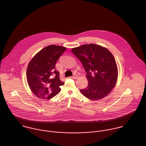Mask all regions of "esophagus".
Segmentation results:
<instances>
[{
    "instance_id": "esophagus-1",
    "label": "esophagus",
    "mask_w": 146,
    "mask_h": 146,
    "mask_svg": "<svg viewBox=\"0 0 146 146\" xmlns=\"http://www.w3.org/2000/svg\"><path fill=\"white\" fill-rule=\"evenodd\" d=\"M71 78H72V79H76L77 78H78V76L77 75H74V76H72V77H71Z\"/></svg>"
}]
</instances>
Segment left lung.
Wrapping results in <instances>:
<instances>
[{
  "label": "left lung",
  "instance_id": "8db88e82",
  "mask_svg": "<svg viewBox=\"0 0 146 146\" xmlns=\"http://www.w3.org/2000/svg\"><path fill=\"white\" fill-rule=\"evenodd\" d=\"M87 72L88 86L80 90L85 97L96 100L106 96L114 87L118 76L114 57L100 45L86 44L72 49Z\"/></svg>",
  "mask_w": 146,
  "mask_h": 146
}]
</instances>
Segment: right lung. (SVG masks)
Returning <instances> with one entry per match:
<instances>
[{
    "instance_id": "right-lung-1",
    "label": "right lung",
    "mask_w": 146,
    "mask_h": 146,
    "mask_svg": "<svg viewBox=\"0 0 146 146\" xmlns=\"http://www.w3.org/2000/svg\"><path fill=\"white\" fill-rule=\"evenodd\" d=\"M66 48L49 45L40 50L30 61L27 71V79L32 92L37 97L50 99L60 91L64 84L59 78L55 64Z\"/></svg>"
}]
</instances>
